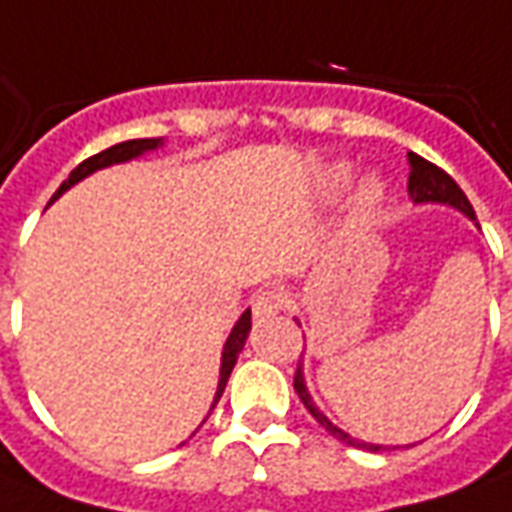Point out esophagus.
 <instances>
[{
  "instance_id": "esophagus-1",
  "label": "esophagus",
  "mask_w": 512,
  "mask_h": 512,
  "mask_svg": "<svg viewBox=\"0 0 512 512\" xmlns=\"http://www.w3.org/2000/svg\"><path fill=\"white\" fill-rule=\"evenodd\" d=\"M285 305H288V296L282 291H260L252 299V313H255V318H271L277 316V313H282L285 310Z\"/></svg>"
}]
</instances>
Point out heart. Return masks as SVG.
Returning <instances> with one entry per match:
<instances>
[{"label":"heart","instance_id":"1","mask_svg":"<svg viewBox=\"0 0 512 512\" xmlns=\"http://www.w3.org/2000/svg\"><path fill=\"white\" fill-rule=\"evenodd\" d=\"M338 180H346V169L338 171ZM382 205V185L377 180H366L355 196V207L360 216H371Z\"/></svg>","mask_w":512,"mask_h":512}]
</instances>
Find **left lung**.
Segmentation results:
<instances>
[{
	"instance_id": "1",
	"label": "left lung",
	"mask_w": 512,
	"mask_h": 512,
	"mask_svg": "<svg viewBox=\"0 0 512 512\" xmlns=\"http://www.w3.org/2000/svg\"><path fill=\"white\" fill-rule=\"evenodd\" d=\"M407 163H410V180H407V194L413 199V205H446V207H455L460 210L466 219L477 221L474 216V207L466 199V194L457 188V182L441 171L438 166H432L430 160H424V157H418L416 152H407ZM293 388L299 393V399H302V405L310 410V416L316 418L318 424L324 427V430L330 432L332 438H338V441L349 443V446H357V449H368V452H382L385 446L382 443H366V441H357L352 438L349 432H343L341 427H335L330 418L324 416L321 410L313 402V396L307 391L305 385V371H302V363L296 368V374H293ZM396 449V446H393Z\"/></svg>"
}]
</instances>
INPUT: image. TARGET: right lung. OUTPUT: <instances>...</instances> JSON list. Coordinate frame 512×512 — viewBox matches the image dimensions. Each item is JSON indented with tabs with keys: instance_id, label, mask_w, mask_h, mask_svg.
<instances>
[{
	"instance_id": "obj_1",
	"label": "right lung",
	"mask_w": 512,
	"mask_h": 512,
	"mask_svg": "<svg viewBox=\"0 0 512 512\" xmlns=\"http://www.w3.org/2000/svg\"><path fill=\"white\" fill-rule=\"evenodd\" d=\"M163 146V138H135V141H124V144H116L105 149V152H99V155L88 157V160H82L77 169L71 171L69 180L63 182L60 188H57V194L52 196V202L60 199V196L66 194L69 188H74L77 182L85 180V177H91L94 171L107 169V166H119V163H130L135 157L146 155V152H155ZM249 330H252V310H244L241 318L235 321V327L227 335V341H224V349H221V368H219V385H216V396H213V405L210 410L219 405L221 393L227 388V380H230L232 366L238 363V355H241V349H244L246 338H249ZM210 416V413H207ZM205 424V421H202Z\"/></svg>"
}]
</instances>
